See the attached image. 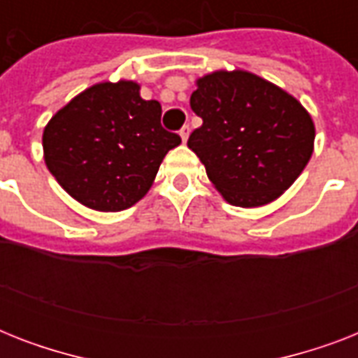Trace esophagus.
I'll return each mask as SVG.
<instances>
[{
  "label": "esophagus",
  "mask_w": 358,
  "mask_h": 358,
  "mask_svg": "<svg viewBox=\"0 0 358 358\" xmlns=\"http://www.w3.org/2000/svg\"><path fill=\"white\" fill-rule=\"evenodd\" d=\"M180 137H182V141H187V137H189V126H184V128L180 129Z\"/></svg>",
  "instance_id": "obj_1"
}]
</instances>
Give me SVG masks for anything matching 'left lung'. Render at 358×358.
<instances>
[{"label":"left lung","instance_id":"8db88e82","mask_svg":"<svg viewBox=\"0 0 358 358\" xmlns=\"http://www.w3.org/2000/svg\"><path fill=\"white\" fill-rule=\"evenodd\" d=\"M191 109L202 126L187 146L232 206L277 201L314 152L316 128L297 98L247 70H217L195 81Z\"/></svg>","mask_w":358,"mask_h":358}]
</instances>
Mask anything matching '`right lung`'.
I'll return each instance as SVG.
<instances>
[{
  "mask_svg": "<svg viewBox=\"0 0 358 358\" xmlns=\"http://www.w3.org/2000/svg\"><path fill=\"white\" fill-rule=\"evenodd\" d=\"M120 80L89 87L53 115L42 134L48 171L72 199L96 212L134 206L154 184L180 135L162 128V106Z\"/></svg>",
  "mask_w": 358,
  "mask_h": 358,
  "instance_id": "obj_1",
  "label": "right lung"
}]
</instances>
